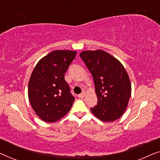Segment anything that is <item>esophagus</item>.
<instances>
[{"instance_id": "obj_1", "label": "esophagus", "mask_w": 160, "mask_h": 160, "mask_svg": "<svg viewBox=\"0 0 160 160\" xmlns=\"http://www.w3.org/2000/svg\"><path fill=\"white\" fill-rule=\"evenodd\" d=\"M84 95H85V92H84V91H83L82 93L79 94V95H78V97L79 98H83L84 97Z\"/></svg>"}]
</instances>
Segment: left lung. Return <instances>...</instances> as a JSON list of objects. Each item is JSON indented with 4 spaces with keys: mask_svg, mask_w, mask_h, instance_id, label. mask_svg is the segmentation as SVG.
Here are the masks:
<instances>
[{
    "mask_svg": "<svg viewBox=\"0 0 160 160\" xmlns=\"http://www.w3.org/2000/svg\"><path fill=\"white\" fill-rule=\"evenodd\" d=\"M79 55L95 83L98 104L90 108L92 113L102 122L119 119L131 95L130 80L123 65L103 50L83 51Z\"/></svg>",
    "mask_w": 160,
    "mask_h": 160,
    "instance_id": "8db88e82",
    "label": "left lung"
}]
</instances>
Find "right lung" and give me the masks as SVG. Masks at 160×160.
<instances>
[{
	"label": "right lung",
	"instance_id": "1",
	"mask_svg": "<svg viewBox=\"0 0 160 160\" xmlns=\"http://www.w3.org/2000/svg\"><path fill=\"white\" fill-rule=\"evenodd\" d=\"M76 55V51L55 50L35 66L28 83V98L43 121L55 122L71 108L75 98L64 76Z\"/></svg>",
	"mask_w": 160,
	"mask_h": 160
}]
</instances>
